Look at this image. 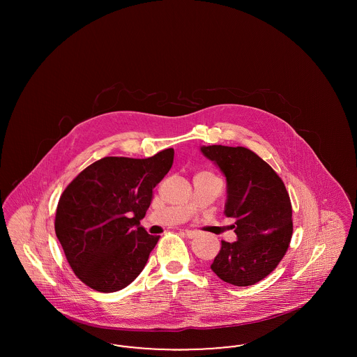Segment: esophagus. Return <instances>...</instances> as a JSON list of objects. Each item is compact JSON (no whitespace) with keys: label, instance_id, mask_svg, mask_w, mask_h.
Masks as SVG:
<instances>
[{"label":"esophagus","instance_id":"34e87169","mask_svg":"<svg viewBox=\"0 0 357 357\" xmlns=\"http://www.w3.org/2000/svg\"><path fill=\"white\" fill-rule=\"evenodd\" d=\"M185 234H186L188 238H195L199 236V233H198V231H194V230H185Z\"/></svg>","mask_w":357,"mask_h":357}]
</instances>
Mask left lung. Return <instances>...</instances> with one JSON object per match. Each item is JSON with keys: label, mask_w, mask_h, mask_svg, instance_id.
Returning <instances> with one entry per match:
<instances>
[{"label": "left lung", "mask_w": 357, "mask_h": 357, "mask_svg": "<svg viewBox=\"0 0 357 357\" xmlns=\"http://www.w3.org/2000/svg\"><path fill=\"white\" fill-rule=\"evenodd\" d=\"M226 178V217L236 218V242L222 241L211 271L222 281L255 285L277 268L293 233L291 204L284 182L257 153L245 147L202 146Z\"/></svg>", "instance_id": "obj_1"}]
</instances>
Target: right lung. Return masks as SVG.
I'll use <instances>...</instances> for the list:
<instances>
[{
    "label": "right lung",
    "instance_id": "add662e5",
    "mask_svg": "<svg viewBox=\"0 0 357 357\" xmlns=\"http://www.w3.org/2000/svg\"><path fill=\"white\" fill-rule=\"evenodd\" d=\"M172 162V149L146 159L105 156L64 190L54 231L72 271L86 287L118 291L144 269L159 236H150L140 220Z\"/></svg>",
    "mask_w": 357,
    "mask_h": 357
}]
</instances>
